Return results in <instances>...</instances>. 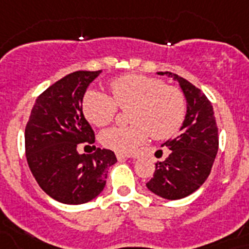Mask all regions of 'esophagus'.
<instances>
[{"label": "esophagus", "mask_w": 249, "mask_h": 249, "mask_svg": "<svg viewBox=\"0 0 249 249\" xmlns=\"http://www.w3.org/2000/svg\"><path fill=\"white\" fill-rule=\"evenodd\" d=\"M116 157L118 160H124V159H128V158H131V155H128V154H123V153H117Z\"/></svg>", "instance_id": "34e87169"}]
</instances>
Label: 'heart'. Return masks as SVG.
<instances>
[{"label": "heart", "instance_id": "obj_1", "mask_svg": "<svg viewBox=\"0 0 249 249\" xmlns=\"http://www.w3.org/2000/svg\"><path fill=\"white\" fill-rule=\"evenodd\" d=\"M113 99L98 90L84 95V116L91 124L103 127L114 120L117 106L129 110L131 126L110 127L100 133V142L118 153H131L147 140L174 136L186 120L187 102L178 88L145 75H124L110 84Z\"/></svg>", "mask_w": 249, "mask_h": 249}]
</instances>
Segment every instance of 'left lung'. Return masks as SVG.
Here are the masks:
<instances>
[{"instance_id": "8db88e82", "label": "left lung", "mask_w": 249, "mask_h": 249, "mask_svg": "<svg viewBox=\"0 0 249 249\" xmlns=\"http://www.w3.org/2000/svg\"><path fill=\"white\" fill-rule=\"evenodd\" d=\"M158 73L179 84L187 114L179 135L164 143L169 155L155 164V173L146 187L166 200H179L198 190L210 174L219 149L217 126L210 100L200 89L176 73Z\"/></svg>"}]
</instances>
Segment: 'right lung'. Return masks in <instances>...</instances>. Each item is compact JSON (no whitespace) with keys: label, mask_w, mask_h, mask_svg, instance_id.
<instances>
[{"label":"right lung","mask_w":249,"mask_h":249,"mask_svg":"<svg viewBox=\"0 0 249 249\" xmlns=\"http://www.w3.org/2000/svg\"><path fill=\"white\" fill-rule=\"evenodd\" d=\"M99 71H76L58 80L36 100L25 128V153L33 176L49 197L67 205L94 200L104 190L112 150L79 154L95 142L83 113V99ZM95 147V146H92Z\"/></svg>","instance_id":"right-lung-1"}]
</instances>
